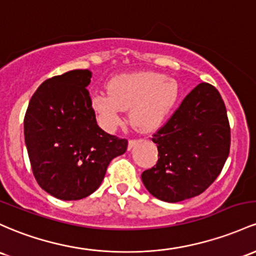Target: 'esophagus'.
I'll list each match as a JSON object with an SVG mask.
<instances>
[{"label": "esophagus", "instance_id": "1", "mask_svg": "<svg viewBox=\"0 0 256 256\" xmlns=\"http://www.w3.org/2000/svg\"><path fill=\"white\" fill-rule=\"evenodd\" d=\"M138 142V140H136V138H131L130 141H128V150H132V148L134 147V146H136V143Z\"/></svg>", "mask_w": 256, "mask_h": 256}]
</instances>
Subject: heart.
<instances>
[{
    "mask_svg": "<svg viewBox=\"0 0 256 256\" xmlns=\"http://www.w3.org/2000/svg\"><path fill=\"white\" fill-rule=\"evenodd\" d=\"M108 94L92 97V108L106 128L122 122V112L130 110L131 122L140 130H153L170 113L178 98L175 80L160 72H137L122 74L106 84Z\"/></svg>",
    "mask_w": 256,
    "mask_h": 256,
    "instance_id": "b5f03b06",
    "label": "heart"
}]
</instances>
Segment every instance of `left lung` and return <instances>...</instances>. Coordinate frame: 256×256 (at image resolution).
Returning a JSON list of instances; mask_svg holds the SVG:
<instances>
[{"instance_id": "1", "label": "left lung", "mask_w": 256, "mask_h": 256, "mask_svg": "<svg viewBox=\"0 0 256 256\" xmlns=\"http://www.w3.org/2000/svg\"><path fill=\"white\" fill-rule=\"evenodd\" d=\"M158 162L142 172L148 192L178 203L203 193L220 175L231 146L227 110L218 90L202 82L153 134Z\"/></svg>"}]
</instances>
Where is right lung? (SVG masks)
<instances>
[{"label": "right lung", "mask_w": 256, "mask_h": 256, "mask_svg": "<svg viewBox=\"0 0 256 256\" xmlns=\"http://www.w3.org/2000/svg\"><path fill=\"white\" fill-rule=\"evenodd\" d=\"M90 82L87 69L47 78L25 113V144L34 176L42 190L62 200L94 193L109 162L128 150V140L98 126L86 88Z\"/></svg>", "instance_id": "right-lung-1"}]
</instances>
